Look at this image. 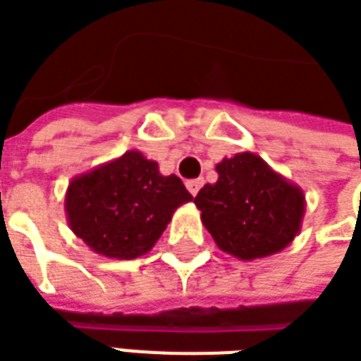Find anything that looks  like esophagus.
<instances>
[{
    "label": "esophagus",
    "mask_w": 361,
    "mask_h": 361,
    "mask_svg": "<svg viewBox=\"0 0 361 361\" xmlns=\"http://www.w3.org/2000/svg\"><path fill=\"white\" fill-rule=\"evenodd\" d=\"M204 185V180H190L185 181V188H188V192L192 193V195H197L200 192V188Z\"/></svg>",
    "instance_id": "1"
}]
</instances>
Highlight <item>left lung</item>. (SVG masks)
Returning <instances> with one entry per match:
<instances>
[{
  "mask_svg": "<svg viewBox=\"0 0 361 361\" xmlns=\"http://www.w3.org/2000/svg\"><path fill=\"white\" fill-rule=\"evenodd\" d=\"M216 171L218 181L205 183L193 204L221 252L247 262L278 254L293 242L305 214L300 185L252 152L224 157Z\"/></svg>",
  "mask_w": 361,
  "mask_h": 361,
  "instance_id": "8db88e82",
  "label": "left lung"
}]
</instances>
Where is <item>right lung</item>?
Instances as JSON below:
<instances>
[{
  "instance_id": "obj_1",
  "label": "right lung",
  "mask_w": 361,
  "mask_h": 361,
  "mask_svg": "<svg viewBox=\"0 0 361 361\" xmlns=\"http://www.w3.org/2000/svg\"><path fill=\"white\" fill-rule=\"evenodd\" d=\"M178 176L130 149L69 181L66 216L71 231L99 255L133 259L147 254L180 205L192 202Z\"/></svg>"
}]
</instances>
